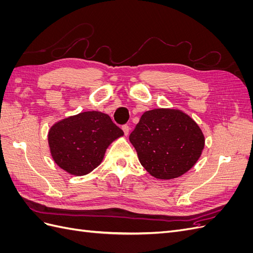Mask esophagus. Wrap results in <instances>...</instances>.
I'll return each instance as SVG.
<instances>
[{"mask_svg":"<svg viewBox=\"0 0 253 253\" xmlns=\"http://www.w3.org/2000/svg\"><path fill=\"white\" fill-rule=\"evenodd\" d=\"M122 131H124V133H125L126 136H127V135H128V131H129L128 126H127V125H124V126H122Z\"/></svg>","mask_w":253,"mask_h":253,"instance_id":"1","label":"esophagus"}]
</instances>
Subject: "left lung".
I'll return each instance as SVG.
<instances>
[{
    "label": "left lung",
    "mask_w": 253,
    "mask_h": 253,
    "mask_svg": "<svg viewBox=\"0 0 253 253\" xmlns=\"http://www.w3.org/2000/svg\"><path fill=\"white\" fill-rule=\"evenodd\" d=\"M129 141L142 167L158 179L179 177L201 157L205 137L196 122L178 110L143 113Z\"/></svg>",
    "instance_id": "left-lung-1"
}]
</instances>
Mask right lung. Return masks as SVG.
<instances>
[{
  "label": "right lung",
  "instance_id": "obj_1",
  "mask_svg": "<svg viewBox=\"0 0 253 253\" xmlns=\"http://www.w3.org/2000/svg\"><path fill=\"white\" fill-rule=\"evenodd\" d=\"M124 131L101 112H84L52 126L48 144L56 164L73 175H85L100 165L106 148Z\"/></svg>",
  "mask_w": 253,
  "mask_h": 253
}]
</instances>
